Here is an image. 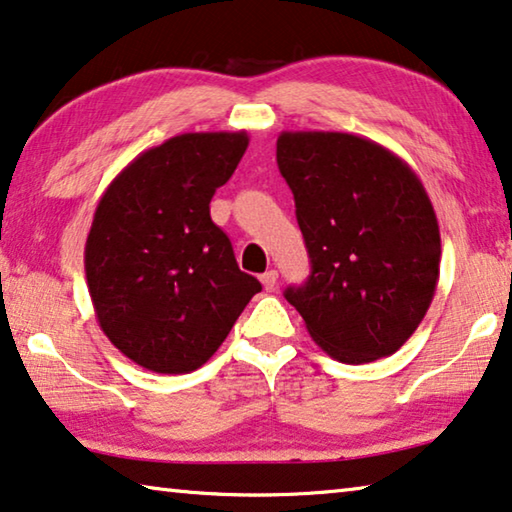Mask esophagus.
<instances>
[{
	"mask_svg": "<svg viewBox=\"0 0 512 512\" xmlns=\"http://www.w3.org/2000/svg\"><path fill=\"white\" fill-rule=\"evenodd\" d=\"M262 285H264V289L266 291H273L275 289V285H278V271L275 269H271V271H266V273H262Z\"/></svg>",
	"mask_w": 512,
	"mask_h": 512,
	"instance_id": "1",
	"label": "esophagus"
}]
</instances>
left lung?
Returning <instances> with one entry per match:
<instances>
[{"mask_svg": "<svg viewBox=\"0 0 512 512\" xmlns=\"http://www.w3.org/2000/svg\"><path fill=\"white\" fill-rule=\"evenodd\" d=\"M278 168L312 273L285 298L330 358H387L419 328L440 278V225L419 177L364 136L282 132Z\"/></svg>", "mask_w": 512, "mask_h": 512, "instance_id": "1", "label": "left lung"}]
</instances>
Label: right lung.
Instances as JSON below:
<instances>
[{
  "label": "right lung",
  "mask_w": 512,
  "mask_h": 512,
  "mask_svg": "<svg viewBox=\"0 0 512 512\" xmlns=\"http://www.w3.org/2000/svg\"><path fill=\"white\" fill-rule=\"evenodd\" d=\"M246 132H193L141 152L97 202L84 266L109 342L154 373L202 367L257 291L209 216Z\"/></svg>",
  "instance_id": "1"
}]
</instances>
